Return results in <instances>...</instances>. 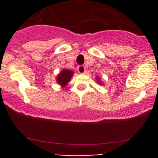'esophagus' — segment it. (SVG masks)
Listing matches in <instances>:
<instances>
[{"label":"esophagus","mask_w":158,"mask_h":158,"mask_svg":"<svg viewBox=\"0 0 158 158\" xmlns=\"http://www.w3.org/2000/svg\"><path fill=\"white\" fill-rule=\"evenodd\" d=\"M77 70L79 73L82 74V73H85V70H85V66H83V65H79V66L77 68Z\"/></svg>","instance_id":"esophagus-1"}]
</instances>
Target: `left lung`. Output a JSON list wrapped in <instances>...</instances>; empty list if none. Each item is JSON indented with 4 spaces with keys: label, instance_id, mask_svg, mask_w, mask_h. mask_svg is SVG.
<instances>
[{
    "label": "left lung",
    "instance_id": "8db88e82",
    "mask_svg": "<svg viewBox=\"0 0 158 158\" xmlns=\"http://www.w3.org/2000/svg\"><path fill=\"white\" fill-rule=\"evenodd\" d=\"M96 80L97 81V83H99V85H103V82H102V81H101V79H99V78L98 77H96Z\"/></svg>",
    "mask_w": 158,
    "mask_h": 158
}]
</instances>
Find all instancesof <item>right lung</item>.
Masks as SVG:
<instances>
[{
	"label": "right lung",
	"instance_id": "add662e5",
	"mask_svg": "<svg viewBox=\"0 0 158 158\" xmlns=\"http://www.w3.org/2000/svg\"><path fill=\"white\" fill-rule=\"evenodd\" d=\"M73 73V70H68V69H63L57 75L56 80L58 84L61 85V88H64L68 85L69 81H70Z\"/></svg>",
	"mask_w": 158,
	"mask_h": 158
}]
</instances>
